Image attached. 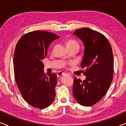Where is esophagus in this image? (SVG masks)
<instances>
[{
    "mask_svg": "<svg viewBox=\"0 0 126 126\" xmlns=\"http://www.w3.org/2000/svg\"><path fill=\"white\" fill-rule=\"evenodd\" d=\"M63 74H64V73H63V72L59 71V72H58V73H57V76L58 77H61V76H63Z\"/></svg>",
    "mask_w": 126,
    "mask_h": 126,
    "instance_id": "34e87169",
    "label": "esophagus"
}]
</instances>
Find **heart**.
Instances as JSON below:
<instances>
[{
  "label": "heart",
  "mask_w": 126,
  "mask_h": 126,
  "mask_svg": "<svg viewBox=\"0 0 126 126\" xmlns=\"http://www.w3.org/2000/svg\"><path fill=\"white\" fill-rule=\"evenodd\" d=\"M67 47H73V46H77L79 47V42L74 39H70L67 42Z\"/></svg>",
  "instance_id": "1"
}]
</instances>
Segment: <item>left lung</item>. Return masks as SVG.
<instances>
[{
  "label": "left lung",
  "instance_id": "1",
  "mask_svg": "<svg viewBox=\"0 0 126 126\" xmlns=\"http://www.w3.org/2000/svg\"><path fill=\"white\" fill-rule=\"evenodd\" d=\"M84 43V57L81 66L86 76L81 81L74 79L73 94L81 106H92L102 99L113 79V57L109 41L102 34L89 28L73 32Z\"/></svg>",
  "mask_w": 126,
  "mask_h": 126
}]
</instances>
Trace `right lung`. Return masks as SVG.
<instances>
[{
  "instance_id": "right-lung-1",
  "label": "right lung",
  "mask_w": 126,
  "mask_h": 126,
  "mask_svg": "<svg viewBox=\"0 0 126 126\" xmlns=\"http://www.w3.org/2000/svg\"><path fill=\"white\" fill-rule=\"evenodd\" d=\"M59 38L45 31L29 32L20 38L15 47L14 69L16 83L24 99L35 108L47 107L56 96L57 75L44 73L42 60L51 42Z\"/></svg>"
}]
</instances>
